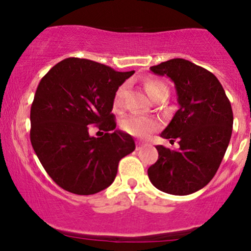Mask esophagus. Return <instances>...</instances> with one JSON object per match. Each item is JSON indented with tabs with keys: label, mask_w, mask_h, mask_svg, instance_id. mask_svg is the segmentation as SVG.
Instances as JSON below:
<instances>
[{
	"label": "esophagus",
	"mask_w": 251,
	"mask_h": 251,
	"mask_svg": "<svg viewBox=\"0 0 251 251\" xmlns=\"http://www.w3.org/2000/svg\"><path fill=\"white\" fill-rule=\"evenodd\" d=\"M142 149H143V144L140 142H137V146H135V150H137V151H139V150H142Z\"/></svg>",
	"instance_id": "esophagus-1"
}]
</instances>
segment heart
Returning a JSON list of instances; mask_svg holds the SVG:
<instances>
[{
	"label": "heart",
	"mask_w": 251,
	"mask_h": 251,
	"mask_svg": "<svg viewBox=\"0 0 251 251\" xmlns=\"http://www.w3.org/2000/svg\"><path fill=\"white\" fill-rule=\"evenodd\" d=\"M144 87L148 92L149 97L151 99H155L159 96H168V86L159 79H148L144 82ZM127 88L126 83H123L119 86L114 94L113 106L114 109L120 111L124 107V98H125V92ZM124 131L127 133L134 135V137L146 138L149 137L154 129L158 127L157 120L152 119V118L138 116V114H132L123 120L122 124Z\"/></svg>",
	"instance_id": "heart-1"
}]
</instances>
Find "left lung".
<instances>
[{"label": "left lung", "mask_w": 251, "mask_h": 251, "mask_svg": "<svg viewBox=\"0 0 251 251\" xmlns=\"http://www.w3.org/2000/svg\"><path fill=\"white\" fill-rule=\"evenodd\" d=\"M150 70L175 82L179 109L160 137L177 139L179 149L155 146L159 155L149 178L166 194H194L214 178L226 154L234 123L231 103L217 77L188 60L172 59Z\"/></svg>", "instance_id": "1"}]
</instances>
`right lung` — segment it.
<instances>
[{
	"label": "right lung",
	"mask_w": 251,
	"mask_h": 251,
	"mask_svg": "<svg viewBox=\"0 0 251 251\" xmlns=\"http://www.w3.org/2000/svg\"><path fill=\"white\" fill-rule=\"evenodd\" d=\"M133 73L68 57L41 79L30 108V142L60 188L97 194L113 183L119 160L134 151L133 138L116 129L111 113L116 91ZM91 125L105 134L89 136Z\"/></svg>",
	"instance_id": "obj_1"
}]
</instances>
